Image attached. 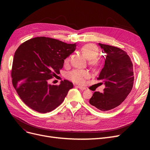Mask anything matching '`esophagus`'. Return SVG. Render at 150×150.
Masks as SVG:
<instances>
[{
    "instance_id": "34e87169",
    "label": "esophagus",
    "mask_w": 150,
    "mask_h": 150,
    "mask_svg": "<svg viewBox=\"0 0 150 150\" xmlns=\"http://www.w3.org/2000/svg\"><path fill=\"white\" fill-rule=\"evenodd\" d=\"M76 87L78 88L79 89H81V90H84V89H86V88H85V87H83V86H81L78 85V86H76Z\"/></svg>"
}]
</instances>
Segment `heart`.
Returning a JSON list of instances; mask_svg holds the SVG:
<instances>
[{
  "label": "heart",
  "mask_w": 150,
  "mask_h": 150,
  "mask_svg": "<svg viewBox=\"0 0 150 150\" xmlns=\"http://www.w3.org/2000/svg\"><path fill=\"white\" fill-rule=\"evenodd\" d=\"M81 52L89 59V64L93 67H96L99 64V59L98 58L99 54L98 47L93 44H85L81 49ZM70 61V57H67L64 60V63L68 64ZM90 73L86 70L75 69L67 74V78L75 83L83 84L85 79L89 78Z\"/></svg>",
  "instance_id": "1"
}]
</instances>
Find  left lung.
I'll use <instances>...</instances> for the list:
<instances>
[{
    "label": "left lung",
    "mask_w": 150,
    "mask_h": 150,
    "mask_svg": "<svg viewBox=\"0 0 150 150\" xmlns=\"http://www.w3.org/2000/svg\"><path fill=\"white\" fill-rule=\"evenodd\" d=\"M98 45L106 54L104 67L98 78L105 88L103 93L94 92L89 103L99 110L108 111L120 106L132 90L133 63L123 50L101 43Z\"/></svg>",
    "instance_id": "8db88e82"
}]
</instances>
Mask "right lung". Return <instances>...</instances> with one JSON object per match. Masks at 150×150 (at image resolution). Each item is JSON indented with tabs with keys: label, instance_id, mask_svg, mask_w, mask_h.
Instances as JSON below:
<instances>
[{
	"label": "right lung",
	"instance_id": "1",
	"mask_svg": "<svg viewBox=\"0 0 150 150\" xmlns=\"http://www.w3.org/2000/svg\"><path fill=\"white\" fill-rule=\"evenodd\" d=\"M76 44L38 37L22 43L13 59L12 84L27 106L40 113L51 111L64 100L73 84L64 80L59 85L48 83L60 73L64 59L73 52Z\"/></svg>",
	"mask_w": 150,
	"mask_h": 150
}]
</instances>
